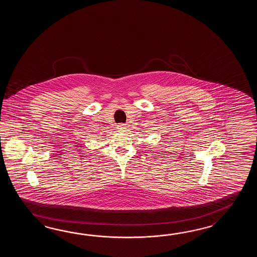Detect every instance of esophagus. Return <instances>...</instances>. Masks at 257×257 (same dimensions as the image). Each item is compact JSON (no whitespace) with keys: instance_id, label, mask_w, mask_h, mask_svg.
<instances>
[{"instance_id":"34e87169","label":"esophagus","mask_w":257,"mask_h":257,"mask_svg":"<svg viewBox=\"0 0 257 257\" xmlns=\"http://www.w3.org/2000/svg\"><path fill=\"white\" fill-rule=\"evenodd\" d=\"M116 128L118 130V131H120V132H124V131H126V126L124 124H119V125H117Z\"/></svg>"}]
</instances>
